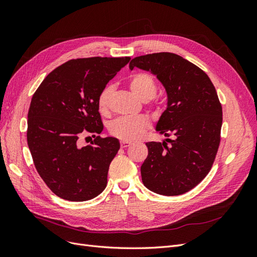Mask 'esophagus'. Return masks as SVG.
Masks as SVG:
<instances>
[{
  "mask_svg": "<svg viewBox=\"0 0 257 257\" xmlns=\"http://www.w3.org/2000/svg\"><path fill=\"white\" fill-rule=\"evenodd\" d=\"M120 145H121V148H122V149H124V148H127V147H130V146L132 145V143H131V142H126V141H121Z\"/></svg>",
  "mask_w": 257,
  "mask_h": 257,
  "instance_id": "34e87169",
  "label": "esophagus"
}]
</instances>
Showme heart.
Returning a JSON list of instances; mask_svg holds the SVG:
<instances>
[{
    "label": "heart",
    "mask_w": 257,
    "mask_h": 257,
    "mask_svg": "<svg viewBox=\"0 0 257 257\" xmlns=\"http://www.w3.org/2000/svg\"><path fill=\"white\" fill-rule=\"evenodd\" d=\"M130 87L135 94L143 100H149L157 94L158 84L154 77L147 72H138L130 78ZM113 88L106 85L98 93L96 105L102 114L109 110V102ZM149 120L144 115H126L114 119L109 125V133L122 141L133 142L141 137L149 127Z\"/></svg>",
    "instance_id": "obj_1"
}]
</instances>
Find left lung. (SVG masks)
Here are the masks:
<instances>
[{
  "label": "left lung",
  "mask_w": 257,
  "mask_h": 257,
  "mask_svg": "<svg viewBox=\"0 0 257 257\" xmlns=\"http://www.w3.org/2000/svg\"><path fill=\"white\" fill-rule=\"evenodd\" d=\"M151 71L164 85L168 105L157 131L167 143H147L142 165L146 188L166 196L181 195L203 180L211 169L221 142L222 105L212 81L195 64L175 53L136 57L130 68Z\"/></svg>",
  "instance_id": "obj_1"
}]
</instances>
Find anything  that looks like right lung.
<instances>
[{
    "mask_svg": "<svg viewBox=\"0 0 257 257\" xmlns=\"http://www.w3.org/2000/svg\"><path fill=\"white\" fill-rule=\"evenodd\" d=\"M131 58L73 59L46 77L33 94L28 112V146L37 173L57 196L84 201L107 185L109 165L120 149L116 138L96 136L103 122L98 93ZM92 134L91 145L79 147Z\"/></svg>",
    "mask_w": 257,
    "mask_h": 257,
    "instance_id": "right-lung-1",
    "label": "right lung"
}]
</instances>
